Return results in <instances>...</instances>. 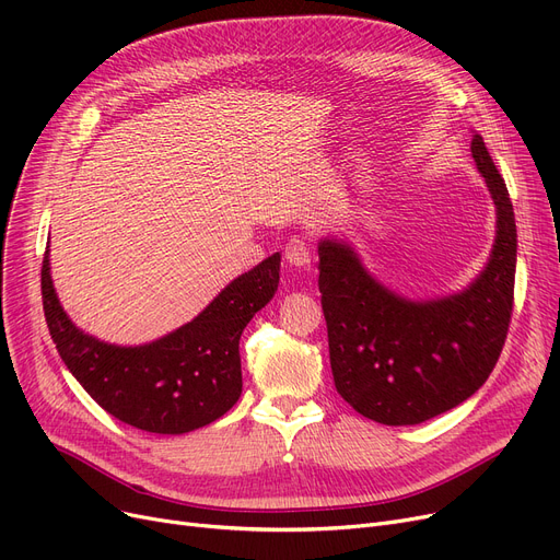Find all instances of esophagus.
<instances>
[{
    "instance_id": "34e87169",
    "label": "esophagus",
    "mask_w": 560,
    "mask_h": 560,
    "mask_svg": "<svg viewBox=\"0 0 560 560\" xmlns=\"http://www.w3.org/2000/svg\"><path fill=\"white\" fill-rule=\"evenodd\" d=\"M285 262L293 267H308L311 265V247L304 237H290L285 245Z\"/></svg>"
}]
</instances>
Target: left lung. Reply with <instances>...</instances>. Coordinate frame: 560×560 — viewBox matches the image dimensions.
I'll use <instances>...</instances> for the list:
<instances>
[{
	"label": "left lung",
	"mask_w": 560,
	"mask_h": 560,
	"mask_svg": "<svg viewBox=\"0 0 560 560\" xmlns=\"http://www.w3.org/2000/svg\"><path fill=\"white\" fill-rule=\"evenodd\" d=\"M471 155L497 208V235L488 262L457 293L400 295L369 272L352 242H318L336 392L371 421L417 425L444 415L471 398L499 361L513 313L517 226L508 187L478 132Z\"/></svg>",
	"instance_id": "left-lung-1"
}]
</instances>
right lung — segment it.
<instances>
[{
    "label": "right lung",
    "instance_id": "1",
    "mask_svg": "<svg viewBox=\"0 0 560 560\" xmlns=\"http://www.w3.org/2000/svg\"><path fill=\"white\" fill-rule=\"evenodd\" d=\"M281 254L233 279L194 320L141 346H116L80 329L63 311L43 258V311L55 346L84 392L118 421L155 434L199 430L242 394L240 336L279 288Z\"/></svg>",
    "mask_w": 560,
    "mask_h": 560
}]
</instances>
